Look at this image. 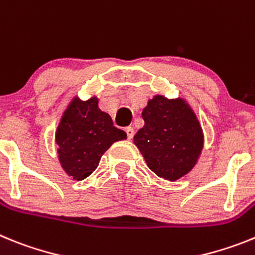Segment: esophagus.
Segmentation results:
<instances>
[{"instance_id": "obj_1", "label": "esophagus", "mask_w": 255, "mask_h": 255, "mask_svg": "<svg viewBox=\"0 0 255 255\" xmlns=\"http://www.w3.org/2000/svg\"><path fill=\"white\" fill-rule=\"evenodd\" d=\"M126 132H127L128 140H130V138H132V137L134 136V129L132 127H127V128H126Z\"/></svg>"}]
</instances>
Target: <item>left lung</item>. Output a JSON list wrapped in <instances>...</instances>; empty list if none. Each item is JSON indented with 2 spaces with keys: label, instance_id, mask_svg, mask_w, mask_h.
<instances>
[{
  "label": "left lung",
  "instance_id": "obj_1",
  "mask_svg": "<svg viewBox=\"0 0 255 255\" xmlns=\"http://www.w3.org/2000/svg\"><path fill=\"white\" fill-rule=\"evenodd\" d=\"M145 126L133 137L146 164L169 181L187 174L201 154L204 134L196 114L183 99L156 95L142 110Z\"/></svg>",
  "mask_w": 255,
  "mask_h": 255
}]
</instances>
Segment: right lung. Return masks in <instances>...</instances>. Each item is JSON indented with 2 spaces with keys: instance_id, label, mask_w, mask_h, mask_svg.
<instances>
[{
  "instance_id": "1",
  "label": "right lung",
  "mask_w": 255,
  "mask_h": 255,
  "mask_svg": "<svg viewBox=\"0 0 255 255\" xmlns=\"http://www.w3.org/2000/svg\"><path fill=\"white\" fill-rule=\"evenodd\" d=\"M126 138L125 130L114 127L110 115L101 112L96 96L86 101L74 97L64 112L55 134L61 167L77 181L90 176L104 152L114 142Z\"/></svg>"
}]
</instances>
